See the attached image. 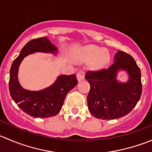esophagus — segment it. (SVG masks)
<instances>
[{
    "label": "esophagus",
    "mask_w": 152,
    "mask_h": 152,
    "mask_svg": "<svg viewBox=\"0 0 152 152\" xmlns=\"http://www.w3.org/2000/svg\"><path fill=\"white\" fill-rule=\"evenodd\" d=\"M85 72L84 71V70H80V71L78 72L77 74H76L78 81L80 82V81L83 80V79H85Z\"/></svg>",
    "instance_id": "esophagus-1"
}]
</instances>
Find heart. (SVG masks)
Returning <instances> with one entry per match:
<instances>
[{
	"mask_svg": "<svg viewBox=\"0 0 152 152\" xmlns=\"http://www.w3.org/2000/svg\"><path fill=\"white\" fill-rule=\"evenodd\" d=\"M76 60L79 62H88L91 61V67L100 69L104 67L110 60V55L105 50H102L94 45L84 47L79 50Z\"/></svg>",
	"mask_w": 152,
	"mask_h": 152,
	"instance_id": "heart-1",
	"label": "heart"
}]
</instances>
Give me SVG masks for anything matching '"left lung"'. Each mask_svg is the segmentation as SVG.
I'll list each match as a JSON object with an SVG mask.
<instances>
[{
  "label": "left lung",
  "instance_id": "obj_1",
  "mask_svg": "<svg viewBox=\"0 0 152 152\" xmlns=\"http://www.w3.org/2000/svg\"><path fill=\"white\" fill-rule=\"evenodd\" d=\"M119 70L129 74L128 82L116 80ZM85 79L91 85L88 109L93 116L102 120H114L127 115L136 106L142 94L140 69L132 56L119 50L113 64L107 69L88 71Z\"/></svg>",
  "mask_w": 152,
  "mask_h": 152
}]
</instances>
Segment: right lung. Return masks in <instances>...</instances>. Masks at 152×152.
<instances>
[{
	"label": "right lung",
	"instance_id": "right-lung-1",
	"mask_svg": "<svg viewBox=\"0 0 152 152\" xmlns=\"http://www.w3.org/2000/svg\"><path fill=\"white\" fill-rule=\"evenodd\" d=\"M35 52L57 53V48L42 37L28 42L14 60L10 73L9 88L11 97L19 107L35 118H48L56 116L61 110L67 93L78 83L76 74L61 75L51 86L39 91L23 89L18 79V67L23 58Z\"/></svg>",
	"mask_w": 152,
	"mask_h": 152
}]
</instances>
